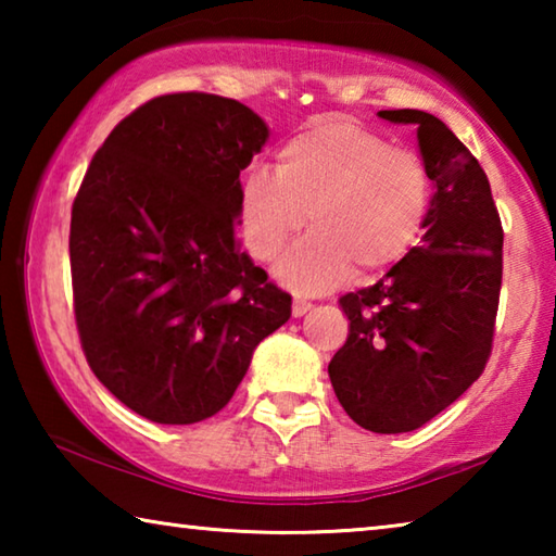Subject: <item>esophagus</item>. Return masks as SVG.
I'll return each instance as SVG.
<instances>
[{
  "mask_svg": "<svg viewBox=\"0 0 556 556\" xmlns=\"http://www.w3.org/2000/svg\"><path fill=\"white\" fill-rule=\"evenodd\" d=\"M312 306H314V304H312V301H308V299H304V296H294V304H291V314H294V316L299 318V316H304Z\"/></svg>",
  "mask_w": 556,
  "mask_h": 556,
  "instance_id": "1",
  "label": "esophagus"
}]
</instances>
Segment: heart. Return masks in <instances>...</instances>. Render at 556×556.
I'll return each mask as SVG.
<instances>
[{"instance_id": "b5f03b06", "label": "heart", "mask_w": 556, "mask_h": 556, "mask_svg": "<svg viewBox=\"0 0 556 556\" xmlns=\"http://www.w3.org/2000/svg\"><path fill=\"white\" fill-rule=\"evenodd\" d=\"M434 181L417 154L343 119L306 127L279 149L275 174L242 178L244 248L271 262L308 220L312 235L279 262L281 285L321 294L353 275L372 277L407 255L425 232Z\"/></svg>"}]
</instances>
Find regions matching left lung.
I'll return each mask as SVG.
<instances>
[{"label":"left lung","instance_id":"left-lung-1","mask_svg":"<svg viewBox=\"0 0 556 556\" xmlns=\"http://www.w3.org/2000/svg\"><path fill=\"white\" fill-rule=\"evenodd\" d=\"M378 115L417 125L434 205L421 244L378 285L338 299L351 321L328 378L355 425L375 434L425 427L485 370L503 285V225L466 144L421 110Z\"/></svg>","mask_w":556,"mask_h":556}]
</instances>
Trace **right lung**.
<instances>
[{
	"mask_svg": "<svg viewBox=\"0 0 556 556\" xmlns=\"http://www.w3.org/2000/svg\"><path fill=\"white\" fill-rule=\"evenodd\" d=\"M269 129L242 102L172 92L92 156L71 211L73 312L90 370L156 425L218 414L291 296L238 250L240 172Z\"/></svg>",
	"mask_w": 556,
	"mask_h": 556,
	"instance_id": "obj_1",
	"label": "right lung"
}]
</instances>
